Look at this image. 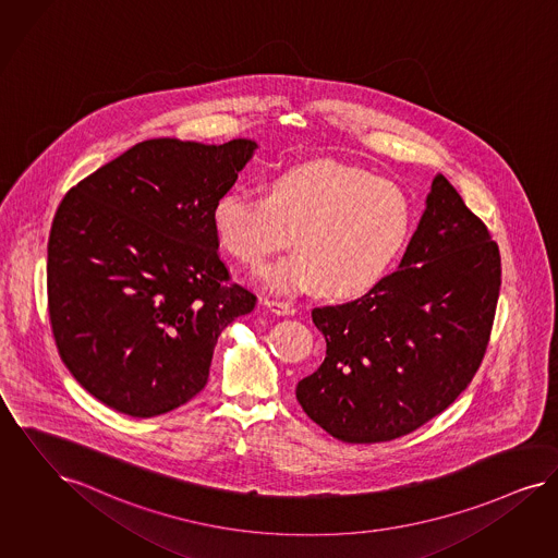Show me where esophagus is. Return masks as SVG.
Listing matches in <instances>:
<instances>
[{
  "label": "esophagus",
  "instance_id": "esophagus-1",
  "mask_svg": "<svg viewBox=\"0 0 558 558\" xmlns=\"http://www.w3.org/2000/svg\"><path fill=\"white\" fill-rule=\"evenodd\" d=\"M260 306H265V308L272 312V314H277V316H291V314H295V308L288 304V302H277V300H269V298L260 300Z\"/></svg>",
  "mask_w": 558,
  "mask_h": 558
}]
</instances>
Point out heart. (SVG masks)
Returning a JSON list of instances; mask_svg holds the SVG:
<instances>
[{
	"instance_id": "1",
	"label": "heart",
	"mask_w": 558,
	"mask_h": 558,
	"mask_svg": "<svg viewBox=\"0 0 558 558\" xmlns=\"http://www.w3.org/2000/svg\"><path fill=\"white\" fill-rule=\"evenodd\" d=\"M412 223L401 187L327 161L270 178L263 196L228 190L213 207L219 244L252 269L281 248L289 233L293 252L260 272L265 288L316 289L335 302L357 300L389 275Z\"/></svg>"
}]
</instances>
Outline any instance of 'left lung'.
Wrapping results in <instances>:
<instances>
[{"label":"left lung","mask_w":558,"mask_h":558,"mask_svg":"<svg viewBox=\"0 0 558 558\" xmlns=\"http://www.w3.org/2000/svg\"><path fill=\"white\" fill-rule=\"evenodd\" d=\"M500 291L486 226L436 173L391 275L360 300L312 310L327 355L295 397L343 442H385L445 412L484 357Z\"/></svg>","instance_id":"obj_1"}]
</instances>
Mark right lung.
<instances>
[{"label": "right lung", "mask_w": 558, "mask_h": 558, "mask_svg": "<svg viewBox=\"0 0 558 558\" xmlns=\"http://www.w3.org/2000/svg\"><path fill=\"white\" fill-rule=\"evenodd\" d=\"M258 145L155 138L72 187L47 244L63 364L107 408L153 417L205 389L221 330L256 298L223 286L213 207Z\"/></svg>", "instance_id": "1"}]
</instances>
